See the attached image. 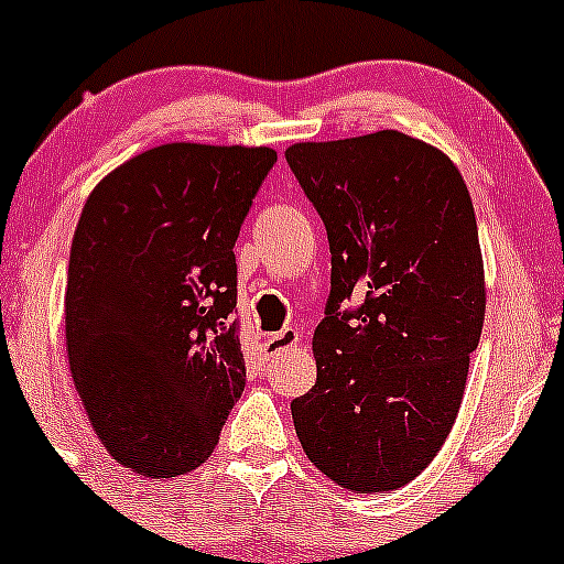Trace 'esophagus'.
Wrapping results in <instances>:
<instances>
[{
  "mask_svg": "<svg viewBox=\"0 0 564 564\" xmlns=\"http://www.w3.org/2000/svg\"><path fill=\"white\" fill-rule=\"evenodd\" d=\"M297 344H300V333L294 327H286V329H281V333L267 335V338H264V360L275 357L278 351L294 349Z\"/></svg>",
  "mask_w": 564,
  "mask_h": 564,
  "instance_id": "obj_1",
  "label": "esophagus"
}]
</instances>
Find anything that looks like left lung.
<instances>
[{
    "label": "left lung",
    "mask_w": 564,
    "mask_h": 564,
    "mask_svg": "<svg viewBox=\"0 0 564 564\" xmlns=\"http://www.w3.org/2000/svg\"><path fill=\"white\" fill-rule=\"evenodd\" d=\"M286 161L333 256L316 384L292 401L294 431L346 491H395L445 445L480 344L475 207L456 163L398 130L303 141ZM349 296L361 305L340 315Z\"/></svg>",
    "instance_id": "8db88e82"
}]
</instances>
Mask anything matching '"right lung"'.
Returning a JSON list of instances; mask_svg holds the SVG:
<instances>
[{"label": "right lung", "instance_id": "1", "mask_svg": "<svg viewBox=\"0 0 564 564\" xmlns=\"http://www.w3.org/2000/svg\"><path fill=\"white\" fill-rule=\"evenodd\" d=\"M270 147L174 141L113 169L73 235L65 340L100 445L135 475L213 456L246 390L235 242Z\"/></svg>", "mask_w": 564, "mask_h": 564}]
</instances>
